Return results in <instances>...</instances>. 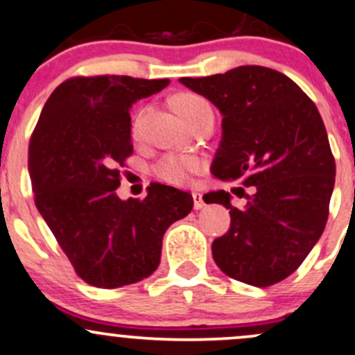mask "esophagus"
Instances as JSON below:
<instances>
[{
  "mask_svg": "<svg viewBox=\"0 0 355 355\" xmlns=\"http://www.w3.org/2000/svg\"><path fill=\"white\" fill-rule=\"evenodd\" d=\"M193 207H195V210H200L205 207V202H203V196L200 195V193H193Z\"/></svg>",
  "mask_w": 355,
  "mask_h": 355,
  "instance_id": "obj_1",
  "label": "esophagus"
}]
</instances>
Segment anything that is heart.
Wrapping results in <instances>:
<instances>
[{
	"label": "heart",
	"instance_id": "obj_1",
	"mask_svg": "<svg viewBox=\"0 0 355 355\" xmlns=\"http://www.w3.org/2000/svg\"><path fill=\"white\" fill-rule=\"evenodd\" d=\"M209 107L207 100H203L198 94L182 93L173 98V108L179 117H188V115L196 114L202 108ZM139 124H141V114L132 122V135H138ZM205 169V162L198 157L188 155H169L162 159L157 166V176L171 184H188L195 174L202 173Z\"/></svg>",
	"mask_w": 355,
	"mask_h": 355
}]
</instances>
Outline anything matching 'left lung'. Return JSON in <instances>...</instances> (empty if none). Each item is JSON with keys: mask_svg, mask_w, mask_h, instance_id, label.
Here are the masks:
<instances>
[{"mask_svg": "<svg viewBox=\"0 0 355 355\" xmlns=\"http://www.w3.org/2000/svg\"><path fill=\"white\" fill-rule=\"evenodd\" d=\"M179 83L223 115L214 176L252 188L250 195L233 189L243 191V209L224 189L203 196L231 216L230 231L212 243L214 261L259 288L288 278L321 238L335 186V159L314 101L285 73L261 65Z\"/></svg>", "mask_w": 355, "mask_h": 355, "instance_id": "8db88e82", "label": "left lung"}]
</instances>
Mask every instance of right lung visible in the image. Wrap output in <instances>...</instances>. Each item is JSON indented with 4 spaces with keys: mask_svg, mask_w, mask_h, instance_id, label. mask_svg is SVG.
Returning <instances> with one entry per match:
<instances>
[{
    "mask_svg": "<svg viewBox=\"0 0 355 355\" xmlns=\"http://www.w3.org/2000/svg\"><path fill=\"white\" fill-rule=\"evenodd\" d=\"M169 79L72 77L44 103L29 143L34 202L77 276L98 288L148 278L167 227L193 196L153 182L143 200H121V167L132 153L131 110Z\"/></svg>",
    "mask_w": 355,
    "mask_h": 355,
    "instance_id": "obj_1",
    "label": "right lung"
}]
</instances>
